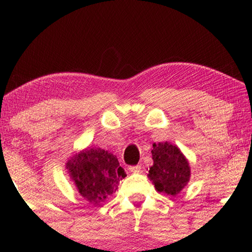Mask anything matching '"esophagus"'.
<instances>
[{
	"label": "esophagus",
	"mask_w": 252,
	"mask_h": 252,
	"mask_svg": "<svg viewBox=\"0 0 252 252\" xmlns=\"http://www.w3.org/2000/svg\"><path fill=\"white\" fill-rule=\"evenodd\" d=\"M132 173H140L141 172V164H135V166H129L128 168Z\"/></svg>",
	"instance_id": "obj_1"
}]
</instances>
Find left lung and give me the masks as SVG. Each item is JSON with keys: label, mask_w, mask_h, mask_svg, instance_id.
Listing matches in <instances>:
<instances>
[{"label": "left lung", "mask_w": 252, "mask_h": 252, "mask_svg": "<svg viewBox=\"0 0 252 252\" xmlns=\"http://www.w3.org/2000/svg\"><path fill=\"white\" fill-rule=\"evenodd\" d=\"M154 164L149 168V179L158 192L176 195L189 180V162L178 147L168 142L153 144Z\"/></svg>", "instance_id": "obj_1"}]
</instances>
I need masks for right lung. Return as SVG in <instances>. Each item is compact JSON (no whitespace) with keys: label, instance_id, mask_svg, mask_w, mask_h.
<instances>
[{"label":"right lung","instance_id":"add662e5","mask_svg":"<svg viewBox=\"0 0 252 252\" xmlns=\"http://www.w3.org/2000/svg\"><path fill=\"white\" fill-rule=\"evenodd\" d=\"M78 190L92 204L105 200L126 176L117 158L100 148L86 149L67 163Z\"/></svg>","mask_w":252,"mask_h":252}]
</instances>
